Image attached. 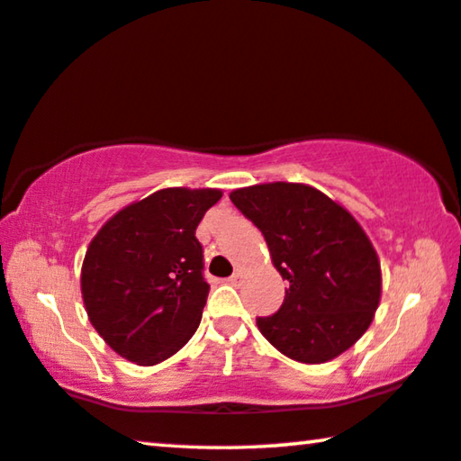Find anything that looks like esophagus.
Listing matches in <instances>:
<instances>
[{"instance_id":"obj_1","label":"esophagus","mask_w":461,"mask_h":461,"mask_svg":"<svg viewBox=\"0 0 461 461\" xmlns=\"http://www.w3.org/2000/svg\"><path fill=\"white\" fill-rule=\"evenodd\" d=\"M241 280H243V270H235V275L229 278V283L237 285V283H241Z\"/></svg>"}]
</instances>
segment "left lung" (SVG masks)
<instances>
[{
	"mask_svg": "<svg viewBox=\"0 0 461 461\" xmlns=\"http://www.w3.org/2000/svg\"><path fill=\"white\" fill-rule=\"evenodd\" d=\"M262 230L272 264L289 289L258 329L283 356L324 364L370 329L383 293L375 245L341 203L303 183H262L230 193Z\"/></svg>",
	"mask_w": 461,
	"mask_h": 461,
	"instance_id": "8db88e82",
	"label": "left lung"
}]
</instances>
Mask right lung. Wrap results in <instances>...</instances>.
I'll use <instances>...</instances> for the list:
<instances>
[{
	"label": "right lung",
	"instance_id": "add662e5",
	"mask_svg": "<svg viewBox=\"0 0 461 461\" xmlns=\"http://www.w3.org/2000/svg\"><path fill=\"white\" fill-rule=\"evenodd\" d=\"M220 197V189H159L118 210L91 239L85 312L120 357L156 366L195 335L210 293L195 229Z\"/></svg>",
	"mask_w": 461,
	"mask_h": 461
}]
</instances>
